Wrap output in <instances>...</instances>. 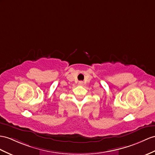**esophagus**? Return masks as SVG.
Masks as SVG:
<instances>
[{"label": "esophagus", "instance_id": "obj_1", "mask_svg": "<svg viewBox=\"0 0 155 155\" xmlns=\"http://www.w3.org/2000/svg\"><path fill=\"white\" fill-rule=\"evenodd\" d=\"M82 83H83V82H80V85H81V84H82Z\"/></svg>", "mask_w": 155, "mask_h": 155}]
</instances>
